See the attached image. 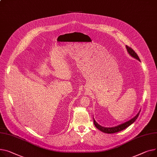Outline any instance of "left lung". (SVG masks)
I'll return each instance as SVG.
<instances>
[{
	"instance_id": "obj_1",
	"label": "left lung",
	"mask_w": 157,
	"mask_h": 157,
	"mask_svg": "<svg viewBox=\"0 0 157 157\" xmlns=\"http://www.w3.org/2000/svg\"><path fill=\"white\" fill-rule=\"evenodd\" d=\"M126 48H127V50H128V52H129V54L132 57H134L135 59H138V60H140V59L138 56L137 55V54L136 53V52H134V50L132 48L129 47L128 46V45H126ZM140 113V112L136 115V116H135L134 118H132V119H131L130 121H128V122H125V123H124V124H121V125H119V126H116V127H113V128H105V127H102V126H100V125H99L95 120H94V119H93V122H94V124H95V127H96L97 129H98L100 131H102V132H105V133H108V134L115 133V132H119V131H122V130H123V129H124L127 128L128 126H129L131 124H132L137 119L138 117L139 116Z\"/></svg>"
}]
</instances>
